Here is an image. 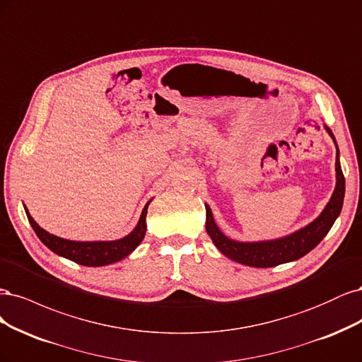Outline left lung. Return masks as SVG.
<instances>
[{
  "label": "left lung",
  "mask_w": 362,
  "mask_h": 362,
  "mask_svg": "<svg viewBox=\"0 0 362 362\" xmlns=\"http://www.w3.org/2000/svg\"><path fill=\"white\" fill-rule=\"evenodd\" d=\"M326 132L329 134L332 141L337 147L335 156V176L337 183L332 192L331 200L325 206L322 214L295 233L288 236L272 239V240H260V242H239L235 239L227 238L223 231L216 226L211 207L206 204V230L207 235L214 240L215 247L223 252L226 257L240 264H247L252 267H274L283 263L295 262L304 257L313 248H316L320 240L328 235V231L334 226L335 219L338 218L343 207L344 200V176L340 165V151L335 141V136L328 126L325 124Z\"/></svg>",
  "instance_id": "8db88e82"
}]
</instances>
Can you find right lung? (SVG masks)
Returning a JSON list of instances; mask_svg holds the SVG:
<instances>
[{
  "mask_svg": "<svg viewBox=\"0 0 362 362\" xmlns=\"http://www.w3.org/2000/svg\"><path fill=\"white\" fill-rule=\"evenodd\" d=\"M151 202V200H150ZM144 206L141 216L136 227L129 233V235L117 239V240H98V242H78V240H69L51 235L46 230H43L36 221L33 219L30 212L25 207V214L30 221L33 230L36 231L37 238L48 247L52 252L62 255V257L72 260L78 264L83 266H107L115 262H120L124 257H127L139 243L143 242L146 236V215H147V207L150 204Z\"/></svg>",
  "mask_w": 362,
  "mask_h": 362,
  "instance_id": "add662e5",
  "label": "right lung"
}]
</instances>
